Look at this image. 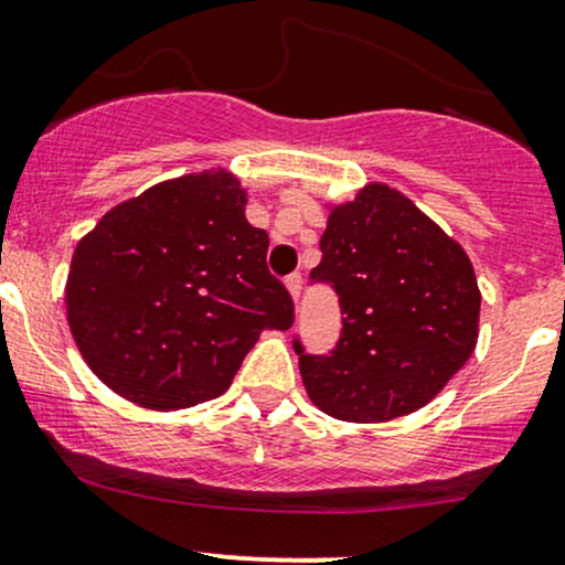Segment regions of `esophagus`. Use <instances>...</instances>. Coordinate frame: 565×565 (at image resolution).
<instances>
[{"label":"esophagus","instance_id":"esophagus-1","mask_svg":"<svg viewBox=\"0 0 565 565\" xmlns=\"http://www.w3.org/2000/svg\"><path fill=\"white\" fill-rule=\"evenodd\" d=\"M285 285H288V294L294 296L296 301H299V296H301V275H290L288 280H285Z\"/></svg>","mask_w":565,"mask_h":565}]
</instances>
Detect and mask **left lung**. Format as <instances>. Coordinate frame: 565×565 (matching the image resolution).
<instances>
[{
  "mask_svg": "<svg viewBox=\"0 0 565 565\" xmlns=\"http://www.w3.org/2000/svg\"><path fill=\"white\" fill-rule=\"evenodd\" d=\"M309 280L331 285L342 333L329 355L294 339L315 406L385 423L426 406L477 344L475 266L404 193L372 183L331 210Z\"/></svg>",
  "mask_w": 565,
  "mask_h": 565,
  "instance_id": "left-lung-1",
  "label": "left lung"
}]
</instances>
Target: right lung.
Instances as JSON below:
<instances>
[{
    "label": "right lung",
    "mask_w": 565,
    "mask_h": 565,
    "mask_svg": "<svg viewBox=\"0 0 565 565\" xmlns=\"http://www.w3.org/2000/svg\"><path fill=\"white\" fill-rule=\"evenodd\" d=\"M226 169L159 183L83 236L66 318L90 372L148 409L217 398L260 331L294 326V299L266 266L269 236L245 217Z\"/></svg>",
    "instance_id": "obj_1"
}]
</instances>
